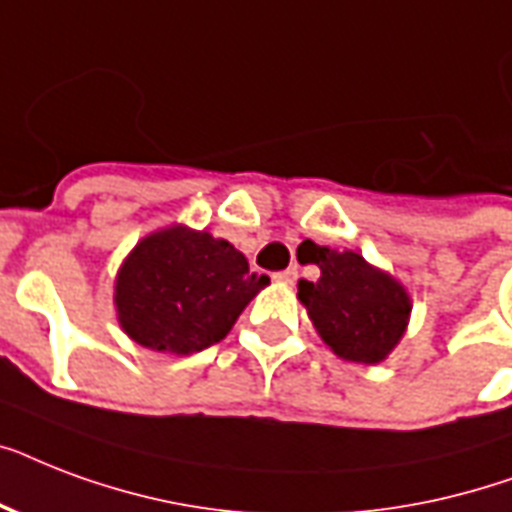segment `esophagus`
Returning <instances> with one entry per match:
<instances>
[{
    "label": "esophagus",
    "instance_id": "1",
    "mask_svg": "<svg viewBox=\"0 0 512 512\" xmlns=\"http://www.w3.org/2000/svg\"><path fill=\"white\" fill-rule=\"evenodd\" d=\"M273 279L279 281V284H295V281H297V268H287V271L276 273Z\"/></svg>",
    "mask_w": 512,
    "mask_h": 512
}]
</instances>
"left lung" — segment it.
Listing matches in <instances>:
<instances>
[{
	"label": "left lung",
	"instance_id": "obj_1",
	"mask_svg": "<svg viewBox=\"0 0 512 512\" xmlns=\"http://www.w3.org/2000/svg\"><path fill=\"white\" fill-rule=\"evenodd\" d=\"M300 249L303 263L321 271L316 281L300 279L297 284V297L321 340L345 361H385L409 324L412 300L406 289L358 252H337L313 241H303Z\"/></svg>",
	"mask_w": 512,
	"mask_h": 512
}]
</instances>
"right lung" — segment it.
Instances as JSON below:
<instances>
[{
  "mask_svg": "<svg viewBox=\"0 0 512 512\" xmlns=\"http://www.w3.org/2000/svg\"><path fill=\"white\" fill-rule=\"evenodd\" d=\"M268 276L225 239L185 225L148 233L116 273L119 327L143 348L191 356L223 340Z\"/></svg>",
  "mask_w": 512,
  "mask_h": 512,
  "instance_id": "right-lung-1",
  "label": "right lung"
}]
</instances>
